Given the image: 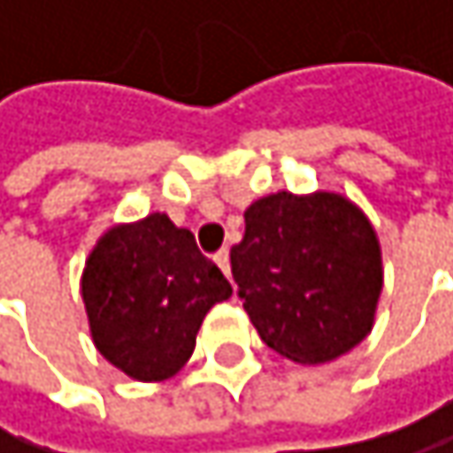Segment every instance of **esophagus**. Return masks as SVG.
Masks as SVG:
<instances>
[{"label": "esophagus", "mask_w": 453, "mask_h": 453, "mask_svg": "<svg viewBox=\"0 0 453 453\" xmlns=\"http://www.w3.org/2000/svg\"><path fill=\"white\" fill-rule=\"evenodd\" d=\"M214 260H217V266L225 272V277H231V255H228V247H222V250L214 255Z\"/></svg>", "instance_id": "esophagus-1"}]
</instances>
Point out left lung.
Returning a JSON list of instances; mask_svg holds the SVG:
<instances>
[{
  "label": "left lung",
  "instance_id": "obj_1",
  "mask_svg": "<svg viewBox=\"0 0 453 453\" xmlns=\"http://www.w3.org/2000/svg\"><path fill=\"white\" fill-rule=\"evenodd\" d=\"M231 272L260 340L326 364L370 334L383 290L375 228L337 193H274L244 211Z\"/></svg>",
  "mask_w": 453,
  "mask_h": 453
}]
</instances>
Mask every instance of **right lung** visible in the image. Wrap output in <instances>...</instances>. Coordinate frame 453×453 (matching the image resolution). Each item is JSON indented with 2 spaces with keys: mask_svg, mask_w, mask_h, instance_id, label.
I'll return each mask as SVG.
<instances>
[{
  "mask_svg": "<svg viewBox=\"0 0 453 453\" xmlns=\"http://www.w3.org/2000/svg\"><path fill=\"white\" fill-rule=\"evenodd\" d=\"M231 293L196 236L160 211L103 234L81 277L97 350L143 383L184 367L206 312Z\"/></svg>",
  "mask_w": 453,
  "mask_h": 453,
  "instance_id": "right-lung-1",
  "label": "right lung"
}]
</instances>
